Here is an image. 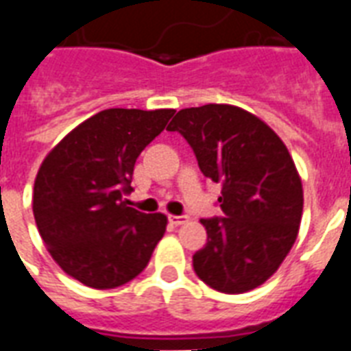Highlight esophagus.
Returning <instances> with one entry per match:
<instances>
[{
	"mask_svg": "<svg viewBox=\"0 0 351 351\" xmlns=\"http://www.w3.org/2000/svg\"><path fill=\"white\" fill-rule=\"evenodd\" d=\"M187 221H189V217H186V215H169V223L173 224V226H180V224H186Z\"/></svg>",
	"mask_w": 351,
	"mask_h": 351,
	"instance_id": "esophagus-1",
	"label": "esophagus"
}]
</instances>
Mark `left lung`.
I'll list each match as a JSON object with an SVG mask.
<instances>
[{
	"label": "left lung",
	"instance_id": "left-lung-1",
	"mask_svg": "<svg viewBox=\"0 0 351 351\" xmlns=\"http://www.w3.org/2000/svg\"><path fill=\"white\" fill-rule=\"evenodd\" d=\"M167 130L186 138L202 175L223 187L224 217L200 219L208 243L193 256L197 276L226 294L259 287L300 228L304 191L287 147L267 123L232 104L184 108Z\"/></svg>",
	"mask_w": 351,
	"mask_h": 351
}]
</instances>
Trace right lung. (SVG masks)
I'll return each mask as SVG.
<instances>
[{"label":"right lung","instance_id":"right-lung-1","mask_svg":"<svg viewBox=\"0 0 351 351\" xmlns=\"http://www.w3.org/2000/svg\"><path fill=\"white\" fill-rule=\"evenodd\" d=\"M175 110L108 108L82 121L45 156L34 180L33 213L51 258L93 289L130 282L149 263L167 226L125 199L134 164Z\"/></svg>","mask_w":351,"mask_h":351}]
</instances>
